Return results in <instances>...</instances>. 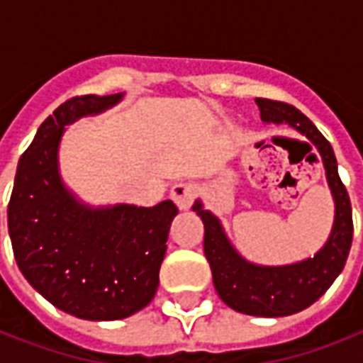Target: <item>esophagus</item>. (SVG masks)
<instances>
[{"instance_id":"1","label":"esophagus","mask_w":363,"mask_h":363,"mask_svg":"<svg viewBox=\"0 0 363 363\" xmlns=\"http://www.w3.org/2000/svg\"><path fill=\"white\" fill-rule=\"evenodd\" d=\"M170 195H172L174 202L178 204V208L185 210V208H189L193 204L196 196V185L193 182H178V184L174 185L172 191H170Z\"/></svg>"}]
</instances>
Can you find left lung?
<instances>
[{
  "instance_id": "1",
  "label": "left lung",
  "mask_w": 363,
  "mask_h": 363,
  "mask_svg": "<svg viewBox=\"0 0 363 363\" xmlns=\"http://www.w3.org/2000/svg\"><path fill=\"white\" fill-rule=\"evenodd\" d=\"M255 104L259 106L261 119L265 123L294 126L316 145L322 155L325 178L335 202V220L328 242L314 257L291 265H255L238 254L227 238L221 221L210 210H204L201 201H195L193 212L204 223V255L212 269L213 286L221 301L237 313L278 318L311 307L341 274L352 244V208L337 172L333 147L313 125V121L289 104L267 98H255Z\"/></svg>"
}]
</instances>
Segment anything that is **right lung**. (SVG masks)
Masks as SVG:
<instances>
[{"label":"right lung","mask_w":363,"mask_h":363,"mask_svg":"<svg viewBox=\"0 0 363 363\" xmlns=\"http://www.w3.org/2000/svg\"><path fill=\"white\" fill-rule=\"evenodd\" d=\"M123 94L75 96L52 111L22 153L7 223L16 265L49 303L77 318L121 320L147 307L159 286L172 201L92 208L58 170L64 126L102 113Z\"/></svg>","instance_id":"obj_1"}]
</instances>
